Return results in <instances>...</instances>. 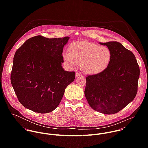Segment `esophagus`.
I'll list each match as a JSON object with an SVG mask.
<instances>
[{
  "label": "esophagus",
  "mask_w": 148,
  "mask_h": 148,
  "mask_svg": "<svg viewBox=\"0 0 148 148\" xmlns=\"http://www.w3.org/2000/svg\"><path fill=\"white\" fill-rule=\"evenodd\" d=\"M81 75H82V73L80 72H76V77H79V76H81Z\"/></svg>",
  "instance_id": "obj_1"
}]
</instances>
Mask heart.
I'll use <instances>...</instances> for the list:
<instances>
[{
	"instance_id": "heart-1",
	"label": "heart",
	"mask_w": 148,
	"mask_h": 148,
	"mask_svg": "<svg viewBox=\"0 0 148 148\" xmlns=\"http://www.w3.org/2000/svg\"><path fill=\"white\" fill-rule=\"evenodd\" d=\"M111 58L109 49L104 46L88 42H78L72 44L69 53L64 55L65 63L73 66L82 62L85 72L98 73L105 69Z\"/></svg>"
}]
</instances>
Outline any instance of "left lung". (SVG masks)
I'll return each instance as SVG.
<instances>
[{"label":"left lung","instance_id":"1","mask_svg":"<svg viewBox=\"0 0 148 148\" xmlns=\"http://www.w3.org/2000/svg\"><path fill=\"white\" fill-rule=\"evenodd\" d=\"M110 52L106 69L86 77L84 93L89 105L104 114H114L135 98L138 89L140 67L133 52L120 42L101 43Z\"/></svg>","mask_w":148,"mask_h":148}]
</instances>
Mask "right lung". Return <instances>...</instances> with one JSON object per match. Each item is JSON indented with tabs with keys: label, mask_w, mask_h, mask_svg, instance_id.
<instances>
[{
	"label": "right lung",
	"mask_w": 148,
	"mask_h": 148,
	"mask_svg": "<svg viewBox=\"0 0 148 148\" xmlns=\"http://www.w3.org/2000/svg\"><path fill=\"white\" fill-rule=\"evenodd\" d=\"M69 37L49 39L42 35L28 39L16 51L11 82L19 101L39 113H49L60 104L75 72L62 66L64 45Z\"/></svg>",
	"instance_id": "obj_1"
}]
</instances>
